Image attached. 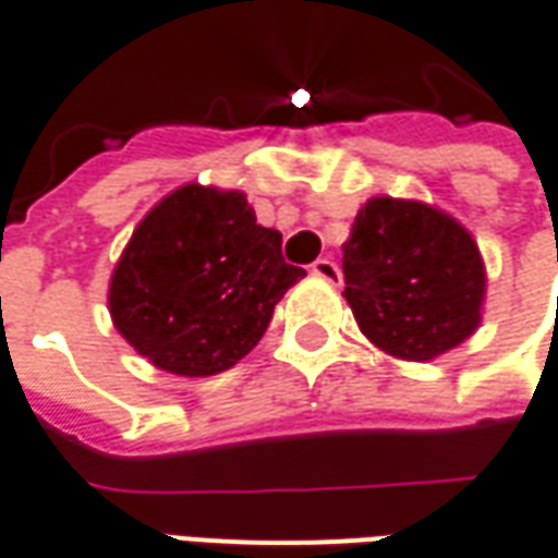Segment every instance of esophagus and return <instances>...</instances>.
I'll use <instances>...</instances> for the list:
<instances>
[{
    "instance_id": "1",
    "label": "esophagus",
    "mask_w": 558,
    "mask_h": 558,
    "mask_svg": "<svg viewBox=\"0 0 558 558\" xmlns=\"http://www.w3.org/2000/svg\"><path fill=\"white\" fill-rule=\"evenodd\" d=\"M312 276H318V279H324V282H330V286H336V282L342 279V272H339V267H336V264L330 258H318V260H315V264H312Z\"/></svg>"
}]
</instances>
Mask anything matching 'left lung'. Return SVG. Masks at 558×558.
Masks as SVG:
<instances>
[{
    "instance_id": "8db88e82",
    "label": "left lung",
    "mask_w": 558,
    "mask_h": 558,
    "mask_svg": "<svg viewBox=\"0 0 558 558\" xmlns=\"http://www.w3.org/2000/svg\"><path fill=\"white\" fill-rule=\"evenodd\" d=\"M342 272L361 333L397 361H433L481 327V248L433 204L369 197L342 246Z\"/></svg>"
}]
</instances>
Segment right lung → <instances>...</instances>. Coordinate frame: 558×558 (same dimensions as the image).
I'll return each instance as SVG.
<instances>
[{"label": "right lung", "instance_id": "add662e5", "mask_svg": "<svg viewBox=\"0 0 558 558\" xmlns=\"http://www.w3.org/2000/svg\"><path fill=\"white\" fill-rule=\"evenodd\" d=\"M303 276L243 192L185 183L134 228L110 276L108 310L153 366L204 378L258 345L276 303Z\"/></svg>", "mask_w": 558, "mask_h": 558}]
</instances>
